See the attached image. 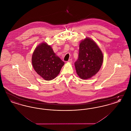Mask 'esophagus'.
<instances>
[{
  "label": "esophagus",
  "instance_id": "obj_1",
  "mask_svg": "<svg viewBox=\"0 0 131 131\" xmlns=\"http://www.w3.org/2000/svg\"><path fill=\"white\" fill-rule=\"evenodd\" d=\"M68 62L69 63H72V59H69L68 61Z\"/></svg>",
  "mask_w": 131,
  "mask_h": 131
}]
</instances>
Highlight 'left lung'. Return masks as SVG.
<instances>
[{
  "label": "left lung",
  "mask_w": 131,
  "mask_h": 131,
  "mask_svg": "<svg viewBox=\"0 0 131 131\" xmlns=\"http://www.w3.org/2000/svg\"><path fill=\"white\" fill-rule=\"evenodd\" d=\"M103 61V53L95 42L87 38L81 41L79 57L75 62L77 73L81 79H88L96 74Z\"/></svg>",
  "instance_id": "obj_1"
}]
</instances>
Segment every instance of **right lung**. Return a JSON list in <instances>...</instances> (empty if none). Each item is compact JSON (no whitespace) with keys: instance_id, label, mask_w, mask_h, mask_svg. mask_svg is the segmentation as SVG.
I'll use <instances>...</instances> for the list:
<instances>
[{"instance_id":"add662e5","label":"right lung","mask_w":131,"mask_h":131,"mask_svg":"<svg viewBox=\"0 0 131 131\" xmlns=\"http://www.w3.org/2000/svg\"><path fill=\"white\" fill-rule=\"evenodd\" d=\"M32 63L38 74L46 81L54 79L64 64L62 60L56 56L51 47L44 43L34 50Z\"/></svg>"}]
</instances>
